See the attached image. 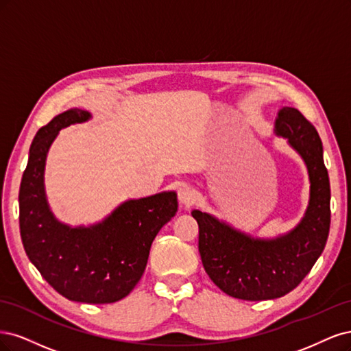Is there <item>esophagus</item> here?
Segmentation results:
<instances>
[{"mask_svg":"<svg viewBox=\"0 0 351 351\" xmlns=\"http://www.w3.org/2000/svg\"><path fill=\"white\" fill-rule=\"evenodd\" d=\"M178 199H179L180 204L191 206L192 202H194V199H195V191H194V188H192L191 185H186V184L180 185L178 188Z\"/></svg>","mask_w":351,"mask_h":351,"instance_id":"esophagus-1","label":"esophagus"}]
</instances>
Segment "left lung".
I'll use <instances>...</instances> for the list:
<instances>
[{
	"instance_id": "8db88e82",
	"label": "left lung",
	"mask_w": 351,
	"mask_h": 351,
	"mask_svg": "<svg viewBox=\"0 0 351 351\" xmlns=\"http://www.w3.org/2000/svg\"><path fill=\"white\" fill-rule=\"evenodd\" d=\"M274 131L302 156L309 173V206L295 229L276 239H258L208 213H191L199 228L198 251L206 273L226 295L242 300L277 299L296 289L330 233L331 189L318 131L289 106L280 109Z\"/></svg>"
}]
</instances>
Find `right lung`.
<instances>
[{"mask_svg": "<svg viewBox=\"0 0 351 351\" xmlns=\"http://www.w3.org/2000/svg\"><path fill=\"white\" fill-rule=\"evenodd\" d=\"M90 117L87 110L70 109L36 132L19 192L20 234L32 264L60 295L83 303H114L140 281L156 234L178 211V198L169 191L130 199L88 228L56 220L45 195V160L61 128Z\"/></svg>", "mask_w": 351, "mask_h": 351, "instance_id": "obj_1", "label": "right lung"}]
</instances>
